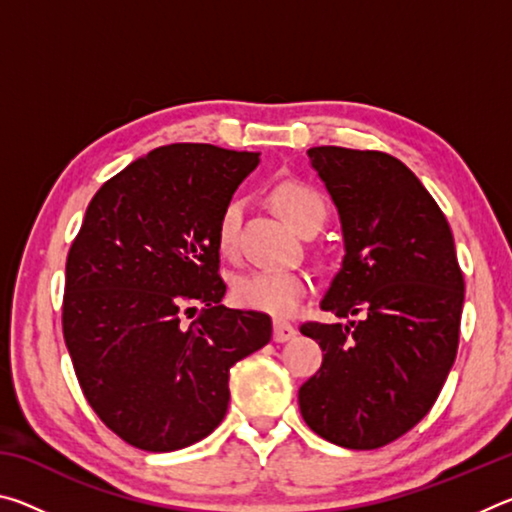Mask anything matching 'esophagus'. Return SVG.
Returning <instances> with one entry per match:
<instances>
[{
  "label": "esophagus",
  "mask_w": 512,
  "mask_h": 512,
  "mask_svg": "<svg viewBox=\"0 0 512 512\" xmlns=\"http://www.w3.org/2000/svg\"><path fill=\"white\" fill-rule=\"evenodd\" d=\"M293 336H296V327L287 320H273V341L275 343H284V341H291Z\"/></svg>",
  "instance_id": "1"
}]
</instances>
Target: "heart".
Returning a JSON list of instances; mask_svg holds the SVG:
<instances>
[{
  "label": "heart",
  "mask_w": 512,
  "mask_h": 512,
  "mask_svg": "<svg viewBox=\"0 0 512 512\" xmlns=\"http://www.w3.org/2000/svg\"><path fill=\"white\" fill-rule=\"evenodd\" d=\"M271 203L284 221L300 232L318 230L325 221L327 203L325 196L309 183H302L298 178L280 180L271 187ZM244 214V201L241 198H230L223 205L216 221L214 239L219 253L230 257L237 248L239 223ZM311 289V275L305 268L293 266H264L253 268V271L239 273L232 280V300L239 307L264 311L273 316H287L296 311L300 300Z\"/></svg>",
  "instance_id": "obj_1"
}]
</instances>
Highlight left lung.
Segmentation results:
<instances>
[{"label":"left lung","instance_id":"1","mask_svg":"<svg viewBox=\"0 0 512 512\" xmlns=\"http://www.w3.org/2000/svg\"><path fill=\"white\" fill-rule=\"evenodd\" d=\"M307 153L339 207L345 241L320 309L361 320L300 325L325 352L300 386V413L329 443L377 449L438 400L458 350L463 271L443 210L404 162L343 146Z\"/></svg>","mask_w":512,"mask_h":512}]
</instances>
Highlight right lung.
I'll return each instance as SVG.
<instances>
[{
  "mask_svg": "<svg viewBox=\"0 0 512 512\" xmlns=\"http://www.w3.org/2000/svg\"><path fill=\"white\" fill-rule=\"evenodd\" d=\"M257 162L212 144L153 149L101 185L69 248L63 336L81 391L144 452L210 436L228 411L230 368L271 341V316L221 305L214 239Z\"/></svg>",
  "mask_w": 512,
  "mask_h": 512,
  "instance_id": "1",
  "label": "right lung"
}]
</instances>
